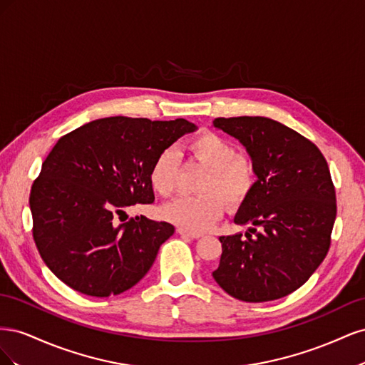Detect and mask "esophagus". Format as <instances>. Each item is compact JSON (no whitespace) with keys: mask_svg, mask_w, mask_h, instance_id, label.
<instances>
[{"mask_svg":"<svg viewBox=\"0 0 365 365\" xmlns=\"http://www.w3.org/2000/svg\"><path fill=\"white\" fill-rule=\"evenodd\" d=\"M178 233L181 236H187V237H192V239H200L202 236L201 233H195V231H189V230H184V228H178Z\"/></svg>","mask_w":365,"mask_h":365,"instance_id":"34e87169","label":"esophagus"}]
</instances>
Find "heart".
<instances>
[{"label": "heart", "mask_w": 365, "mask_h": 365, "mask_svg": "<svg viewBox=\"0 0 365 365\" xmlns=\"http://www.w3.org/2000/svg\"><path fill=\"white\" fill-rule=\"evenodd\" d=\"M184 152L192 161L207 168L200 184V196H181L163 208V216L176 227L200 233L212 227L230 207L244 204L257 182V168L250 153L235 152L233 145L215 132L204 130L185 143ZM180 158L173 149L163 150L153 161L149 181L163 197L173 195Z\"/></svg>", "instance_id": "heart-1"}]
</instances>
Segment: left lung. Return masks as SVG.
Segmentation results:
<instances>
[{"label": "left lung", "instance_id": "left-lung-1", "mask_svg": "<svg viewBox=\"0 0 365 365\" xmlns=\"http://www.w3.org/2000/svg\"><path fill=\"white\" fill-rule=\"evenodd\" d=\"M213 126L237 138L257 168L235 217L252 227L219 237L213 277L237 300H277L304 284L330 248L336 196L327 161L311 140L267 117H219Z\"/></svg>", "mask_w": 365, "mask_h": 365}]
</instances>
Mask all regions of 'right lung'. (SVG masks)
Here are the masks:
<instances>
[{"label":"right lung","mask_w":365,"mask_h":365,"mask_svg":"<svg viewBox=\"0 0 365 365\" xmlns=\"http://www.w3.org/2000/svg\"><path fill=\"white\" fill-rule=\"evenodd\" d=\"M193 130L184 118L118 115L90 121L59 138L29 200L33 239L59 280L85 295L109 297L145 277L175 227L146 216L123 224L117 219L129 205L153 202V161Z\"/></svg>","instance_id":"add662e5"}]
</instances>
